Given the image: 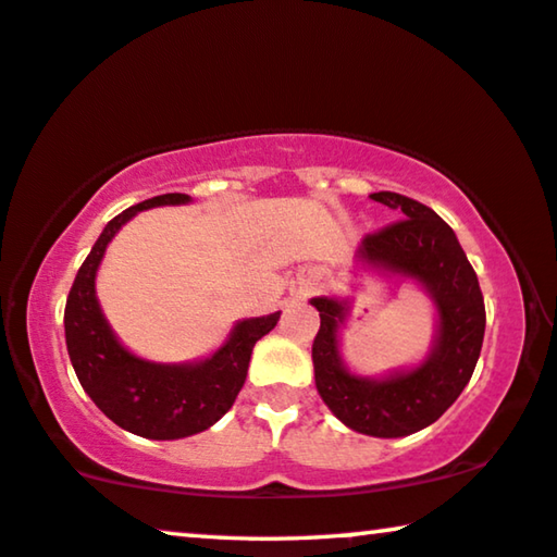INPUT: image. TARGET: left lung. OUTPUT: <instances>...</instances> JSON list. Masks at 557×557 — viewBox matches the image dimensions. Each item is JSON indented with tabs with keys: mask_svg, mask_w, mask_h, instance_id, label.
I'll list each match as a JSON object with an SVG mask.
<instances>
[{
	"mask_svg": "<svg viewBox=\"0 0 557 557\" xmlns=\"http://www.w3.org/2000/svg\"><path fill=\"white\" fill-rule=\"evenodd\" d=\"M369 198L397 211L401 221L364 236L359 259L414 278L430 292L440 317L437 338L430 357L412 372L386 379L357 376L338 357L346 304L329 296L311 298L321 317L311 346L313 376L324 405L349 430L372 437H405L437 422L470 382L485 338V301L455 231L432 208L392 190Z\"/></svg>",
	"mask_w": 557,
	"mask_h": 557,
	"instance_id": "left-lung-1",
	"label": "left lung"
}]
</instances>
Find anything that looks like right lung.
<instances>
[{
    "instance_id": "right-lung-1",
    "label": "right lung",
    "mask_w": 557,
    "mask_h": 557,
    "mask_svg": "<svg viewBox=\"0 0 557 557\" xmlns=\"http://www.w3.org/2000/svg\"><path fill=\"white\" fill-rule=\"evenodd\" d=\"M190 203L185 193H165L115 215L79 265L64 306V342L83 389L104 417L148 440H181L208 430L236 401L246 382L253 346L276 326L281 311L244 319L219 351L196 364H156L135 357L104 321L95 273L104 248L135 213L156 206Z\"/></svg>"
}]
</instances>
